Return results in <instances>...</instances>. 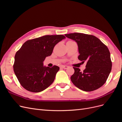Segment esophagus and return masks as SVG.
Masks as SVG:
<instances>
[{"label":"esophagus","instance_id":"1","mask_svg":"<svg viewBox=\"0 0 122 122\" xmlns=\"http://www.w3.org/2000/svg\"><path fill=\"white\" fill-rule=\"evenodd\" d=\"M61 67H62V68H64V69H67L69 67H68V66H62Z\"/></svg>","mask_w":122,"mask_h":122}]
</instances>
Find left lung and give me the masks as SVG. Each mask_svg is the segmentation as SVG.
<instances>
[{
	"mask_svg": "<svg viewBox=\"0 0 122 122\" xmlns=\"http://www.w3.org/2000/svg\"><path fill=\"white\" fill-rule=\"evenodd\" d=\"M66 37L75 41L78 47V60L86 61L83 71L73 67L72 83L79 89L91 92L101 87L111 72L112 62L110 52L104 44L95 36L74 32L65 34Z\"/></svg>",
	"mask_w": 122,
	"mask_h": 122,
	"instance_id": "obj_1",
	"label": "left lung"
}]
</instances>
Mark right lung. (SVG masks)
Here are the masks:
<instances>
[{"label": "right lung", "mask_w": 122, "mask_h": 122, "mask_svg": "<svg viewBox=\"0 0 122 122\" xmlns=\"http://www.w3.org/2000/svg\"><path fill=\"white\" fill-rule=\"evenodd\" d=\"M66 38L64 35H46L26 41L15 56L14 73L26 90L39 93L54 81L60 70L57 66L45 67L43 61L51 55L56 44Z\"/></svg>", "instance_id": "add662e5"}]
</instances>
